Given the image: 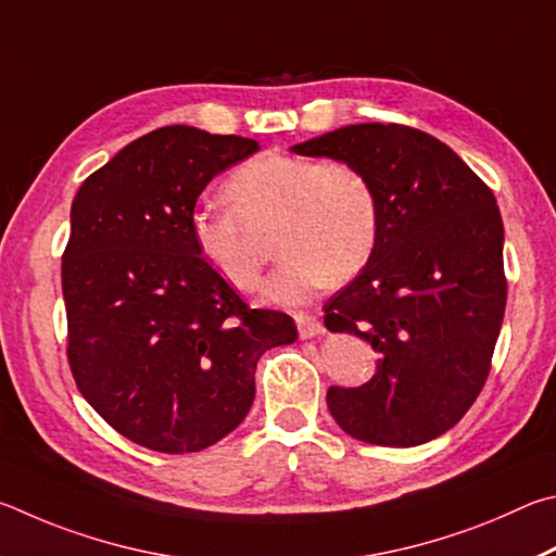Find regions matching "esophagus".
Listing matches in <instances>:
<instances>
[{
	"instance_id": "1",
	"label": "esophagus",
	"mask_w": 556,
	"mask_h": 556,
	"mask_svg": "<svg viewBox=\"0 0 556 556\" xmlns=\"http://www.w3.org/2000/svg\"><path fill=\"white\" fill-rule=\"evenodd\" d=\"M295 323H298V332H300V337H303V339L317 337V334H323V332H325L323 323H319V319H317V317H313V315H303V313H298V315H295Z\"/></svg>"
}]
</instances>
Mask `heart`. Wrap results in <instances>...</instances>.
Instances as JSON below:
<instances>
[{"instance_id":"heart-1","label":"heart","mask_w":556,"mask_h":556,"mask_svg":"<svg viewBox=\"0 0 556 556\" xmlns=\"http://www.w3.org/2000/svg\"><path fill=\"white\" fill-rule=\"evenodd\" d=\"M229 207H198L190 237L200 258L239 290L261 278V253L251 229L276 219L283 261L263 286L273 305H303L327 283L362 270L378 241L381 207L368 175L344 161L263 153L231 173L224 185Z\"/></svg>"}]
</instances>
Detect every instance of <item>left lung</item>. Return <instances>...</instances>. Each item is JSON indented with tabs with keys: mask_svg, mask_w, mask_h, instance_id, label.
Wrapping results in <instances>:
<instances>
[{
	"mask_svg": "<svg viewBox=\"0 0 556 556\" xmlns=\"http://www.w3.org/2000/svg\"><path fill=\"white\" fill-rule=\"evenodd\" d=\"M290 151L362 168L381 207L371 258L325 305L329 332L374 346L376 374L329 388V413L368 444L430 442L479 397L501 334L508 283L493 192L450 146L401 124L342 126Z\"/></svg>",
	"mask_w": 556,
	"mask_h": 556,
	"instance_id": "8db88e82",
	"label": "left lung"
}]
</instances>
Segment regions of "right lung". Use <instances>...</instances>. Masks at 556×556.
Returning <instances> with one entry per match:
<instances>
[{
    "mask_svg": "<svg viewBox=\"0 0 556 556\" xmlns=\"http://www.w3.org/2000/svg\"><path fill=\"white\" fill-rule=\"evenodd\" d=\"M258 149L163 126L124 146L73 200L67 362L85 401L146 450L200 452L237 430L258 356L298 339L286 313L243 303L190 237L200 192Z\"/></svg>",
    "mask_w": 556,
    "mask_h": 556,
    "instance_id": "obj_1",
    "label": "right lung"
}]
</instances>
